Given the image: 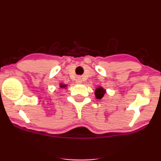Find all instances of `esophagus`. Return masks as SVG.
Returning a JSON list of instances; mask_svg holds the SVG:
<instances>
[{
  "instance_id": "obj_1",
  "label": "esophagus",
  "mask_w": 161,
  "mask_h": 161,
  "mask_svg": "<svg viewBox=\"0 0 161 161\" xmlns=\"http://www.w3.org/2000/svg\"><path fill=\"white\" fill-rule=\"evenodd\" d=\"M82 82V77H80V76H78L76 78V79H75V82L76 83H81Z\"/></svg>"
}]
</instances>
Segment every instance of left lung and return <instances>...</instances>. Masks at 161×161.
Segmentation results:
<instances>
[{
	"instance_id": "obj_1",
	"label": "left lung",
	"mask_w": 161,
	"mask_h": 161,
	"mask_svg": "<svg viewBox=\"0 0 161 161\" xmlns=\"http://www.w3.org/2000/svg\"><path fill=\"white\" fill-rule=\"evenodd\" d=\"M106 93V90L104 88H103L102 87H98L95 89V95L96 98L97 99H101L103 97H104V94Z\"/></svg>"
}]
</instances>
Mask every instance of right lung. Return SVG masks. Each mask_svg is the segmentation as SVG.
Returning <instances> with one entry per match:
<instances>
[{
    "label": "right lung",
    "instance_id": "obj_1",
    "mask_svg": "<svg viewBox=\"0 0 161 161\" xmlns=\"http://www.w3.org/2000/svg\"><path fill=\"white\" fill-rule=\"evenodd\" d=\"M66 87H67V85L62 84V83H60V88H66Z\"/></svg>",
    "mask_w": 161,
    "mask_h": 161
}]
</instances>
